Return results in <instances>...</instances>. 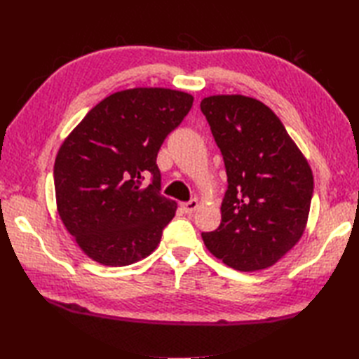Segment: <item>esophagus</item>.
<instances>
[{
    "label": "esophagus",
    "mask_w": 359,
    "mask_h": 359,
    "mask_svg": "<svg viewBox=\"0 0 359 359\" xmlns=\"http://www.w3.org/2000/svg\"><path fill=\"white\" fill-rule=\"evenodd\" d=\"M197 207H199V201L197 199H191L189 202L182 203V208H184L185 212H194L197 210Z\"/></svg>",
    "instance_id": "esophagus-1"
}]
</instances>
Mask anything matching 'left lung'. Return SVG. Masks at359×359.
I'll list each match as a JSON object with an SVG mask.
<instances>
[{
    "label": "left lung",
    "mask_w": 359,
    "mask_h": 359,
    "mask_svg": "<svg viewBox=\"0 0 359 359\" xmlns=\"http://www.w3.org/2000/svg\"><path fill=\"white\" fill-rule=\"evenodd\" d=\"M201 109L228 177L222 220L215 231L202 233L205 245L234 270L269 269L306 230L313 174L279 117L262 102L212 95L203 98Z\"/></svg>",
    "instance_id": "obj_1"
}]
</instances>
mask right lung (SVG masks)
<instances>
[{"label":"right lung","mask_w":359,"mask_h":359,"mask_svg":"<svg viewBox=\"0 0 359 359\" xmlns=\"http://www.w3.org/2000/svg\"><path fill=\"white\" fill-rule=\"evenodd\" d=\"M193 100L165 88L120 90L94 106L63 142L53 165L58 215L95 262L131 265L158 245L177 203L160 193L157 152Z\"/></svg>","instance_id":"add662e5"}]
</instances>
